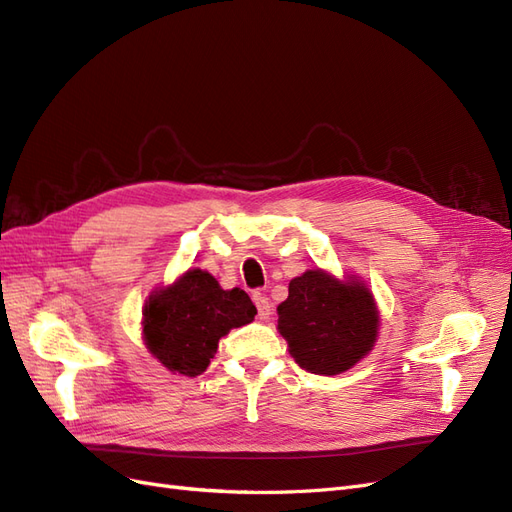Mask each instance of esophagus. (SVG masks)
I'll return each instance as SVG.
<instances>
[{"label": "esophagus", "mask_w": 512, "mask_h": 512, "mask_svg": "<svg viewBox=\"0 0 512 512\" xmlns=\"http://www.w3.org/2000/svg\"><path fill=\"white\" fill-rule=\"evenodd\" d=\"M254 305H256V309H258V317L260 320H269L271 317V303H269V298L264 296V294H254Z\"/></svg>", "instance_id": "34e87169"}]
</instances>
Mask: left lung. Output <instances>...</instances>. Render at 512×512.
<instances>
[{
    "label": "left lung",
    "instance_id": "left-lung-1",
    "mask_svg": "<svg viewBox=\"0 0 512 512\" xmlns=\"http://www.w3.org/2000/svg\"><path fill=\"white\" fill-rule=\"evenodd\" d=\"M277 330L298 366L315 375H341L377 341L379 311L362 281L305 271L288 286L277 307Z\"/></svg>",
    "mask_w": 512,
    "mask_h": 512
}]
</instances>
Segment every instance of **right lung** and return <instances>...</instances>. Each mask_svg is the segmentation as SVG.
<instances>
[{"mask_svg": "<svg viewBox=\"0 0 512 512\" xmlns=\"http://www.w3.org/2000/svg\"><path fill=\"white\" fill-rule=\"evenodd\" d=\"M256 307L241 288L222 290L214 275L188 269L169 288L150 294L144 307V341L171 373L197 377L231 328L250 324Z\"/></svg>", "mask_w": 512, "mask_h": 512, "instance_id": "add662e5", "label": "right lung"}]
</instances>
